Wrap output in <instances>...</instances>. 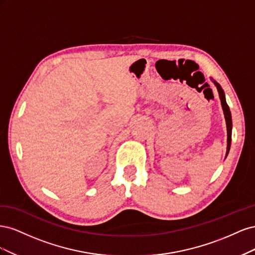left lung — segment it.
I'll return each mask as SVG.
<instances>
[{
	"instance_id": "8db88e82",
	"label": "left lung",
	"mask_w": 255,
	"mask_h": 255,
	"mask_svg": "<svg viewBox=\"0 0 255 255\" xmlns=\"http://www.w3.org/2000/svg\"><path fill=\"white\" fill-rule=\"evenodd\" d=\"M216 86H217L218 92H219V98L221 100V105H222V110L223 114H225L226 117V122H227V129H228V146H227V155L230 151V146H231V140H232V117H231V112L229 109V105L226 102V98H225V92H223L222 88L220 87V85L218 83L214 82Z\"/></svg>"
}]
</instances>
